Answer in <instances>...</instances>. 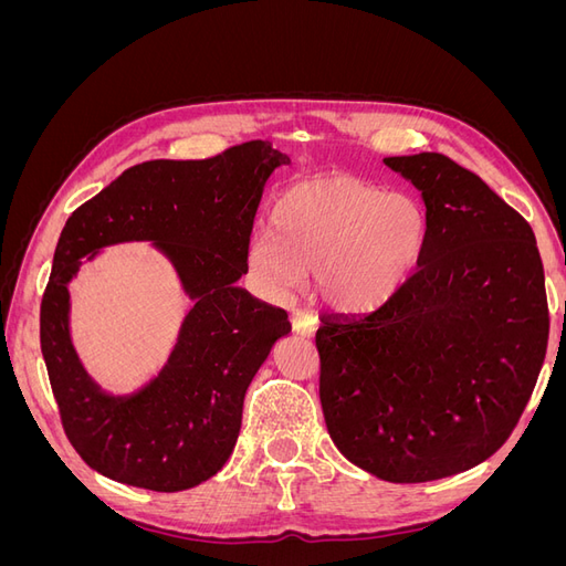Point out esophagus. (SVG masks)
I'll return each mask as SVG.
<instances>
[{
	"label": "esophagus",
	"instance_id": "obj_1",
	"mask_svg": "<svg viewBox=\"0 0 566 566\" xmlns=\"http://www.w3.org/2000/svg\"><path fill=\"white\" fill-rule=\"evenodd\" d=\"M318 328V318L312 312H295L293 314V331L302 337H312Z\"/></svg>",
	"mask_w": 566,
	"mask_h": 566
}]
</instances>
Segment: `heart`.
<instances>
[{
    "label": "heart",
    "instance_id": "heart-1",
    "mask_svg": "<svg viewBox=\"0 0 566 566\" xmlns=\"http://www.w3.org/2000/svg\"><path fill=\"white\" fill-rule=\"evenodd\" d=\"M427 243L430 212L420 198L349 177H312L276 198L271 229L252 235L245 262L271 297L314 271L325 302L364 314L401 293Z\"/></svg>",
    "mask_w": 566,
    "mask_h": 566
}]
</instances>
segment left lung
Listing matches in <instances>:
<instances>
[{
	"mask_svg": "<svg viewBox=\"0 0 566 566\" xmlns=\"http://www.w3.org/2000/svg\"><path fill=\"white\" fill-rule=\"evenodd\" d=\"M430 212L399 295L321 318V406L347 460L394 484L465 472L499 451L547 349L543 262L528 221L441 153L385 158Z\"/></svg>",
	"mask_w": 566,
	"mask_h": 566,
	"instance_id": "8db88e82",
	"label": "left lung"
}]
</instances>
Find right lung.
Segmentation results:
<instances>
[{"mask_svg":"<svg viewBox=\"0 0 566 566\" xmlns=\"http://www.w3.org/2000/svg\"><path fill=\"white\" fill-rule=\"evenodd\" d=\"M269 142L208 160H150L125 169L65 221L42 297L40 342L67 441L119 484L175 493L214 476L233 453L243 399L287 312L238 287L252 221L271 172L287 165ZM150 240L195 300L178 345L148 386L125 398L101 390L70 339L66 283L82 255Z\"/></svg>","mask_w":566,"mask_h":566,"instance_id":"obj_1","label":"right lung"}]
</instances>
